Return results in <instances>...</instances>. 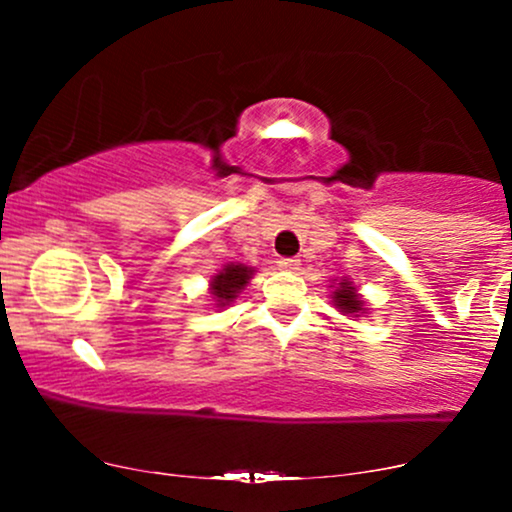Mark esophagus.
Instances as JSON below:
<instances>
[{"mask_svg": "<svg viewBox=\"0 0 512 512\" xmlns=\"http://www.w3.org/2000/svg\"><path fill=\"white\" fill-rule=\"evenodd\" d=\"M279 269H284V272H298L301 269V260H296V257H281Z\"/></svg>", "mask_w": 512, "mask_h": 512, "instance_id": "obj_1", "label": "esophagus"}]
</instances>
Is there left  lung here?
Instances as JSON below:
<instances>
[{
	"label": "left lung",
	"instance_id": "left-lung-1",
	"mask_svg": "<svg viewBox=\"0 0 512 512\" xmlns=\"http://www.w3.org/2000/svg\"><path fill=\"white\" fill-rule=\"evenodd\" d=\"M332 284H334L330 286L332 305L339 310V313L349 317H363L368 313L366 301H363V296L358 293L354 281H349L346 276H342V279H332Z\"/></svg>",
	"mask_w": 512,
	"mask_h": 512
}]
</instances>
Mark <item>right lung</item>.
Here are the masks:
<instances>
[{"label":"right lung","instance_id":"right-lung-1","mask_svg":"<svg viewBox=\"0 0 512 512\" xmlns=\"http://www.w3.org/2000/svg\"><path fill=\"white\" fill-rule=\"evenodd\" d=\"M257 269L248 267V264H240V262H231V264H223V267L209 279V296H211V305L214 308H226L231 305L240 293L245 291V286L250 284V279L255 276Z\"/></svg>","mask_w":512,"mask_h":512}]
</instances>
